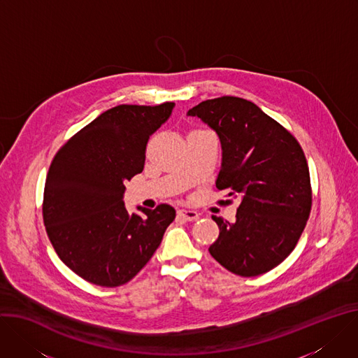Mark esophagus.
Listing matches in <instances>:
<instances>
[{
  "label": "esophagus",
  "instance_id": "esophagus-1",
  "mask_svg": "<svg viewBox=\"0 0 358 358\" xmlns=\"http://www.w3.org/2000/svg\"><path fill=\"white\" fill-rule=\"evenodd\" d=\"M178 215L182 218V220H185V221H196L199 217H200V214L197 213V211H194V210H178Z\"/></svg>",
  "mask_w": 358,
  "mask_h": 358
}]
</instances>
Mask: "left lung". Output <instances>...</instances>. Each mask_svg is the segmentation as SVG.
<instances>
[{
	"label": "left lung",
	"instance_id": "obj_1",
	"mask_svg": "<svg viewBox=\"0 0 358 358\" xmlns=\"http://www.w3.org/2000/svg\"><path fill=\"white\" fill-rule=\"evenodd\" d=\"M221 143L218 189L240 206L234 222L211 215L220 236L210 254L241 277L264 274L294 250L311 210L304 152L284 127L254 103L220 96L188 110Z\"/></svg>",
	"mask_w": 358,
	"mask_h": 358
}]
</instances>
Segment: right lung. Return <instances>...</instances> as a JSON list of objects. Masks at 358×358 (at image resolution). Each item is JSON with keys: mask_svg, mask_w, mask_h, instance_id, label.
I'll return each mask as SVG.
<instances>
[{"mask_svg": "<svg viewBox=\"0 0 358 358\" xmlns=\"http://www.w3.org/2000/svg\"><path fill=\"white\" fill-rule=\"evenodd\" d=\"M174 103L117 106L100 114L54 157L43 217L62 263L81 278L118 287L134 278L161 244L176 210L124 204L125 182L144 170L145 148Z\"/></svg>", "mask_w": 358, "mask_h": 358, "instance_id": "add662e5", "label": "right lung"}]
</instances>
